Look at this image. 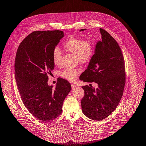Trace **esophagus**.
Segmentation results:
<instances>
[{
    "mask_svg": "<svg viewBox=\"0 0 146 146\" xmlns=\"http://www.w3.org/2000/svg\"><path fill=\"white\" fill-rule=\"evenodd\" d=\"M71 87H72V89H74V88H77V86L76 85L74 84H71Z\"/></svg>",
    "mask_w": 146,
    "mask_h": 146,
    "instance_id": "34e87169",
    "label": "esophagus"
}]
</instances>
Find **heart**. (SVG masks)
I'll return each instance as SVG.
<instances>
[{"label":"heart","instance_id":"b5f03b06","mask_svg":"<svg viewBox=\"0 0 146 146\" xmlns=\"http://www.w3.org/2000/svg\"><path fill=\"white\" fill-rule=\"evenodd\" d=\"M65 49L76 55V60L82 64L89 63L93 58L95 49L93 43L89 40L73 37L67 40L64 44ZM53 63L60 65L61 62L62 52L60 49L56 47L52 53ZM81 72L80 68H68L65 69L61 74V76L69 81H74L78 74Z\"/></svg>","mask_w":146,"mask_h":146}]
</instances>
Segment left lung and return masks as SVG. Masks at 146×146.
Returning <instances> with one entry per match:
<instances>
[{"instance_id":"1","label":"left lung","mask_w":146,"mask_h":146,"mask_svg":"<svg viewBox=\"0 0 146 146\" xmlns=\"http://www.w3.org/2000/svg\"><path fill=\"white\" fill-rule=\"evenodd\" d=\"M86 29H82L83 31ZM102 40L97 42L94 56L80 79L97 83L95 89L82 86L85 95L81 100L83 113L90 119L102 120L117 108L123 96L126 82L125 61L116 40L100 28Z\"/></svg>"}]
</instances>
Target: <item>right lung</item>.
<instances>
[{
  "instance_id": "1",
  "label": "right lung",
  "mask_w": 146,
  "mask_h": 146,
  "mask_svg": "<svg viewBox=\"0 0 146 146\" xmlns=\"http://www.w3.org/2000/svg\"><path fill=\"white\" fill-rule=\"evenodd\" d=\"M64 36L61 31H34L19 45L15 61L17 86L28 110L37 119L50 122L62 113L70 83L57 79L54 89L48 85V76L54 68L52 53Z\"/></svg>"
}]
</instances>
